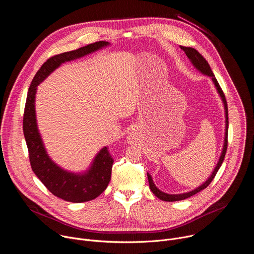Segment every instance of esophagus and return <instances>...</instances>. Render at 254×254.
<instances>
[{
	"label": "esophagus",
	"instance_id": "34e87169",
	"mask_svg": "<svg viewBox=\"0 0 254 254\" xmlns=\"http://www.w3.org/2000/svg\"><path fill=\"white\" fill-rule=\"evenodd\" d=\"M140 138V134L137 130H132L130 131L127 136V142L129 144H135L139 141Z\"/></svg>",
	"mask_w": 254,
	"mask_h": 254
}]
</instances>
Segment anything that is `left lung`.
Here are the masks:
<instances>
[{
  "label": "left lung",
  "mask_w": 254,
  "mask_h": 254,
  "mask_svg": "<svg viewBox=\"0 0 254 254\" xmlns=\"http://www.w3.org/2000/svg\"><path fill=\"white\" fill-rule=\"evenodd\" d=\"M181 49H183L187 55V57L190 59V61L192 62V64L194 65V67L199 70L201 73L211 77L217 91H218L222 101H223V104H224V110H225V136H224V144H223V149H222V153H221V156L219 158V161L218 163H217L214 171L212 172V174L210 175V177L208 178V180H206V182H204L201 186L197 187L196 189L190 191V192H187V193H183V194H168V193H165L161 190H159L155 183L154 181L152 179V176L147 173V176H148V179H149V184H150V189L151 191L155 194V196H157L159 199L163 200V201H167V202H174V201H181V200H184V199H187L197 193H199L200 191H202L203 189L207 188L209 186V184L212 182L214 177L216 176L217 172H218L219 168L221 167L223 161H224V158H225V154H226V150H227V137H228V107H227V102H226V98H225V95L218 83V81H217V79L215 78V75L213 74V72L211 70V67L210 65L208 64V62L206 61V59L194 48L192 47H184V46H181Z\"/></svg>",
  "instance_id": "1"
}]
</instances>
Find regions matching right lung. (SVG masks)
<instances>
[{
    "instance_id": "1",
    "label": "right lung",
    "mask_w": 254,
    "mask_h": 254,
    "mask_svg": "<svg viewBox=\"0 0 254 254\" xmlns=\"http://www.w3.org/2000/svg\"><path fill=\"white\" fill-rule=\"evenodd\" d=\"M108 45V42L98 41L73 51L52 56L37 71L28 90L23 131L32 170L54 196L67 202L81 203L98 197L110 183L114 159L104 147L84 173H71L56 165L48 156L38 130L35 113L36 91L37 86L62 63L83 57Z\"/></svg>"
}]
</instances>
